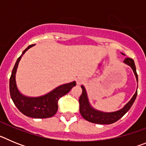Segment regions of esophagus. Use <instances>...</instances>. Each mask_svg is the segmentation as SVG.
I'll return each instance as SVG.
<instances>
[{"instance_id": "obj_1", "label": "esophagus", "mask_w": 146, "mask_h": 146, "mask_svg": "<svg viewBox=\"0 0 146 146\" xmlns=\"http://www.w3.org/2000/svg\"><path fill=\"white\" fill-rule=\"evenodd\" d=\"M84 82H85L84 78H82V77H77V85L82 84V83H83Z\"/></svg>"}]
</instances>
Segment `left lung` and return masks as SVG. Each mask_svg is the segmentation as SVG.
Wrapping results in <instances>:
<instances>
[{"instance_id": "8db88e82", "label": "left lung", "mask_w": 146, "mask_h": 146, "mask_svg": "<svg viewBox=\"0 0 146 146\" xmlns=\"http://www.w3.org/2000/svg\"><path fill=\"white\" fill-rule=\"evenodd\" d=\"M121 54L125 55L122 52ZM123 63L126 65L129 66L131 69L133 70L134 74L136 77L137 82L138 83V77L137 74L136 67H135L133 59L130 58H126L123 60ZM81 88H82V92L79 99L80 113L81 115L83 117V118L86 119V121L91 122V123H97V124H110V123H113L118 121L121 117H123L129 111V110L131 108L134 102L135 101V99L137 95V91H136L131 99L121 109L118 110L117 111L107 113V112L101 111V110L94 108L89 102L88 96L87 91H86L85 86L82 85Z\"/></svg>"}]
</instances>
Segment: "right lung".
Wrapping results in <instances>:
<instances>
[{
    "instance_id": "1",
    "label": "right lung",
    "mask_w": 146,
    "mask_h": 146,
    "mask_svg": "<svg viewBox=\"0 0 146 146\" xmlns=\"http://www.w3.org/2000/svg\"><path fill=\"white\" fill-rule=\"evenodd\" d=\"M34 44L30 45L18 58L13 68L9 80L10 96L15 106L23 114L33 118H47L53 116L58 111V101L60 97L66 95L71 89L76 86V82L60 85L47 94L40 96L31 97L22 94L17 86L16 73L17 67L23 55L27 50L33 47Z\"/></svg>"
}]
</instances>
